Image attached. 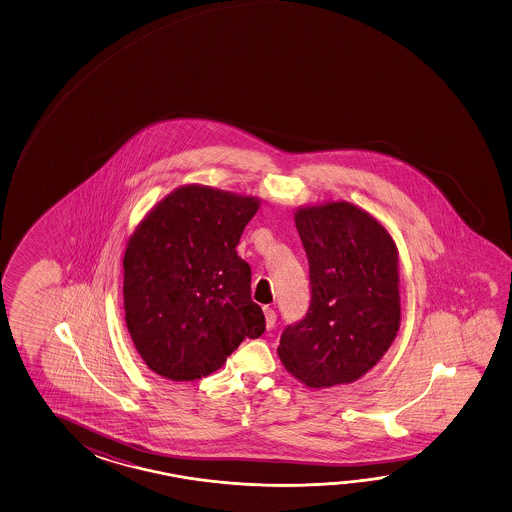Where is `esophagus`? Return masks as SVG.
<instances>
[{"mask_svg": "<svg viewBox=\"0 0 512 512\" xmlns=\"http://www.w3.org/2000/svg\"><path fill=\"white\" fill-rule=\"evenodd\" d=\"M263 314H265V325L269 330H272L276 326V312L272 308L265 307L263 308Z\"/></svg>", "mask_w": 512, "mask_h": 512, "instance_id": "esophagus-1", "label": "esophagus"}]
</instances>
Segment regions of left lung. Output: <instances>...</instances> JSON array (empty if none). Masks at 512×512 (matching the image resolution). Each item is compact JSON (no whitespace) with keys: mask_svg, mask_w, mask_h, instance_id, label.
Listing matches in <instances>:
<instances>
[{"mask_svg":"<svg viewBox=\"0 0 512 512\" xmlns=\"http://www.w3.org/2000/svg\"><path fill=\"white\" fill-rule=\"evenodd\" d=\"M296 227L307 252L310 305L283 330L279 359L310 388L357 381L399 330L397 247L381 223L348 202L303 207Z\"/></svg>","mask_w":512,"mask_h":512,"instance_id":"obj_1","label":"left lung"}]
</instances>
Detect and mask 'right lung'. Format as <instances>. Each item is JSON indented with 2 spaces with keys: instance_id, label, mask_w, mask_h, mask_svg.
Returning <instances> with one entry per match:
<instances>
[{
  "instance_id": "add662e5",
  "label": "right lung",
  "mask_w": 512,
  "mask_h": 512,
  "mask_svg": "<svg viewBox=\"0 0 512 512\" xmlns=\"http://www.w3.org/2000/svg\"><path fill=\"white\" fill-rule=\"evenodd\" d=\"M260 207L252 196L178 187L140 222L124 252L126 325L149 370L195 381L265 332L251 267L236 245Z\"/></svg>"
}]
</instances>
